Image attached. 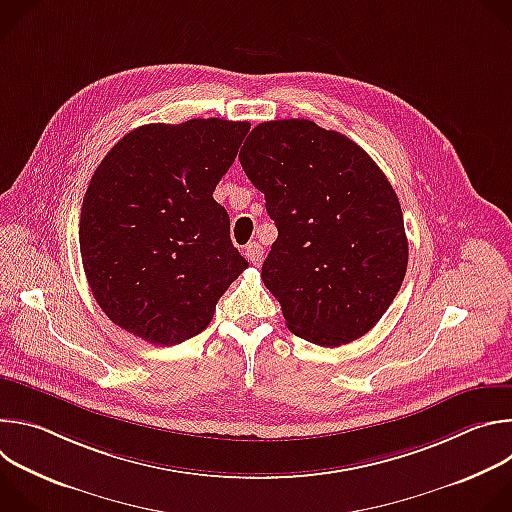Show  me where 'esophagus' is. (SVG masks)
<instances>
[{
	"mask_svg": "<svg viewBox=\"0 0 512 512\" xmlns=\"http://www.w3.org/2000/svg\"><path fill=\"white\" fill-rule=\"evenodd\" d=\"M245 257H247L251 263L259 265V263L263 261V247H261L259 243H249V245L245 247Z\"/></svg>",
	"mask_w": 512,
	"mask_h": 512,
	"instance_id": "1",
	"label": "esophagus"
}]
</instances>
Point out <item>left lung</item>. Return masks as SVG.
Wrapping results in <instances>:
<instances>
[{
    "mask_svg": "<svg viewBox=\"0 0 512 512\" xmlns=\"http://www.w3.org/2000/svg\"><path fill=\"white\" fill-rule=\"evenodd\" d=\"M277 239L261 267L285 326L318 346L367 334L407 271L399 198L360 145L308 119L259 123L239 154Z\"/></svg>",
    "mask_w": 512,
    "mask_h": 512,
    "instance_id": "obj_1",
    "label": "left lung"
}]
</instances>
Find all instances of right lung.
<instances>
[{
  "mask_svg": "<svg viewBox=\"0 0 512 512\" xmlns=\"http://www.w3.org/2000/svg\"><path fill=\"white\" fill-rule=\"evenodd\" d=\"M247 121L150 123L119 139L81 210V257L93 296L119 328L158 346L200 334L249 267L212 192L233 166Z\"/></svg>",
  "mask_w": 512,
  "mask_h": 512,
  "instance_id": "add662e5",
  "label": "right lung"
}]
</instances>
